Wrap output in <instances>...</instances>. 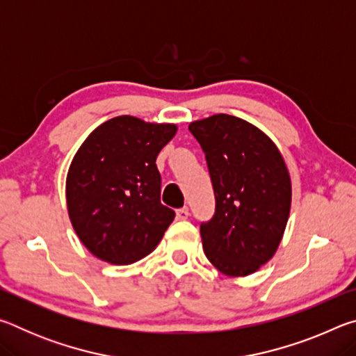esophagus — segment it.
<instances>
[{
  "label": "esophagus",
  "instance_id": "1",
  "mask_svg": "<svg viewBox=\"0 0 356 356\" xmlns=\"http://www.w3.org/2000/svg\"><path fill=\"white\" fill-rule=\"evenodd\" d=\"M190 216V210H188V207H182V209H179L177 210V218L179 220H186Z\"/></svg>",
  "mask_w": 356,
  "mask_h": 356
}]
</instances>
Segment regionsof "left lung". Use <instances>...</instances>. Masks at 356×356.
I'll return each mask as SVG.
<instances>
[{"mask_svg":"<svg viewBox=\"0 0 356 356\" xmlns=\"http://www.w3.org/2000/svg\"><path fill=\"white\" fill-rule=\"evenodd\" d=\"M206 152L215 191V215L201 225L202 248L222 275L257 272L284 236L292 182L278 146L261 129L231 114L188 125Z\"/></svg>","mask_w":356,"mask_h":356,"instance_id":"1","label":"left lung"}]
</instances>
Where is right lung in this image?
Wrapping results in <instances>:
<instances>
[{
  "mask_svg": "<svg viewBox=\"0 0 356 356\" xmlns=\"http://www.w3.org/2000/svg\"><path fill=\"white\" fill-rule=\"evenodd\" d=\"M176 124L118 116L94 129L72 159L65 201L74 231L100 261L129 265L160 243L174 210L160 202L156 155Z\"/></svg>",
  "mask_w": 356,
  "mask_h": 356,
  "instance_id": "right-lung-1",
  "label": "right lung"
}]
</instances>
